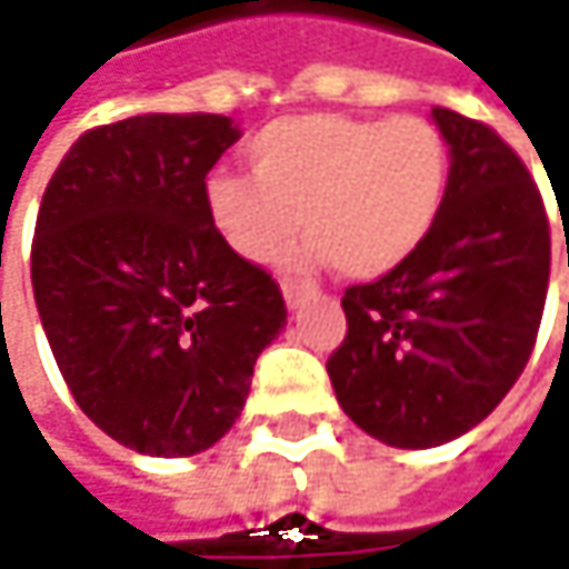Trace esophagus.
I'll return each mask as SVG.
<instances>
[{
  "instance_id": "esophagus-1",
  "label": "esophagus",
  "mask_w": 569,
  "mask_h": 569,
  "mask_svg": "<svg viewBox=\"0 0 569 569\" xmlns=\"http://www.w3.org/2000/svg\"><path fill=\"white\" fill-rule=\"evenodd\" d=\"M316 286L309 283V280H283V299L289 309H296L299 302H302V296L306 292H312Z\"/></svg>"
}]
</instances>
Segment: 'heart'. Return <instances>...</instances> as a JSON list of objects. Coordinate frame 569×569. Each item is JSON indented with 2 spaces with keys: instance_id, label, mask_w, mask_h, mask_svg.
Here are the masks:
<instances>
[{
  "instance_id": "heart-1",
  "label": "heart",
  "mask_w": 569,
  "mask_h": 569,
  "mask_svg": "<svg viewBox=\"0 0 569 569\" xmlns=\"http://www.w3.org/2000/svg\"><path fill=\"white\" fill-rule=\"evenodd\" d=\"M251 173L216 170L206 212L244 260H267L299 228L351 280H373L421 248L445 212L451 144L418 116H296L260 128Z\"/></svg>"
}]
</instances>
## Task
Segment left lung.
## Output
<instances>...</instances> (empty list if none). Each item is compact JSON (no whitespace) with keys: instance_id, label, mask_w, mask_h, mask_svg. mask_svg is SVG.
Segmentation results:
<instances>
[{"instance_id":"8db88e82","label":"left lung","mask_w":569,"mask_h":569,"mask_svg":"<svg viewBox=\"0 0 569 569\" xmlns=\"http://www.w3.org/2000/svg\"><path fill=\"white\" fill-rule=\"evenodd\" d=\"M431 116L451 144L445 212L412 257L345 289L348 335L328 357L341 409L392 448L453 441L506 399L551 277V221L521 157L486 121Z\"/></svg>"}]
</instances>
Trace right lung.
<instances>
[{"label": "right lung", "mask_w": 569, "mask_h": 569, "mask_svg": "<svg viewBox=\"0 0 569 569\" xmlns=\"http://www.w3.org/2000/svg\"><path fill=\"white\" fill-rule=\"evenodd\" d=\"M234 141L231 118L209 112L89 128L38 209L31 286L60 377L138 453L212 448L286 325L280 283L206 212V177Z\"/></svg>", "instance_id": "right-lung-1"}]
</instances>
